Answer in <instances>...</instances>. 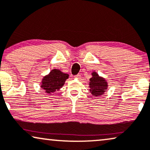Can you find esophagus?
I'll return each mask as SVG.
<instances>
[{
    "label": "esophagus",
    "mask_w": 150,
    "mask_h": 150,
    "mask_svg": "<svg viewBox=\"0 0 150 150\" xmlns=\"http://www.w3.org/2000/svg\"><path fill=\"white\" fill-rule=\"evenodd\" d=\"M74 77H75V78H76V79H80V78H81V75H75V76H74Z\"/></svg>",
    "instance_id": "esophagus-1"
}]
</instances>
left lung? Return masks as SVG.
I'll list each match as a JSON object with an SVG mask.
<instances>
[{
  "label": "left lung",
  "instance_id": "1",
  "mask_svg": "<svg viewBox=\"0 0 150 150\" xmlns=\"http://www.w3.org/2000/svg\"><path fill=\"white\" fill-rule=\"evenodd\" d=\"M108 88V83L105 78L101 77L96 71L92 73V77L89 80V90L92 96H102Z\"/></svg>",
  "mask_w": 150,
  "mask_h": 150
}]
</instances>
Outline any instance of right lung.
Here are the masks:
<instances>
[{
	"label": "right lung",
	"instance_id": "add662e5",
	"mask_svg": "<svg viewBox=\"0 0 150 150\" xmlns=\"http://www.w3.org/2000/svg\"><path fill=\"white\" fill-rule=\"evenodd\" d=\"M69 74L64 73L60 69H52L49 74L43 77L41 88L48 94H54L64 86L66 80L69 78Z\"/></svg>",
	"mask_w": 150,
	"mask_h": 150
}]
</instances>
